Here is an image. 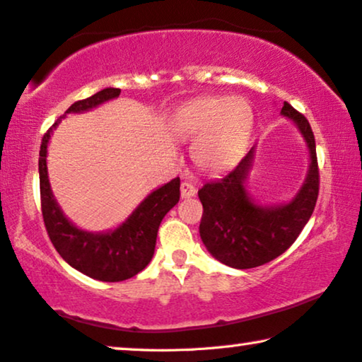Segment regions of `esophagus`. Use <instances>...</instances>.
Instances as JSON below:
<instances>
[{
    "instance_id": "34e87169",
    "label": "esophagus",
    "mask_w": 362,
    "mask_h": 362,
    "mask_svg": "<svg viewBox=\"0 0 362 362\" xmlns=\"http://www.w3.org/2000/svg\"><path fill=\"white\" fill-rule=\"evenodd\" d=\"M197 194L196 187H194L191 182H181V197L182 199H189V197H194Z\"/></svg>"
}]
</instances>
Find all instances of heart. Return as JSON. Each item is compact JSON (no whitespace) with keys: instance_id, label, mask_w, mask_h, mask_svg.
Listing matches in <instances>:
<instances>
[{"instance_id":"b5f03b06","label":"heart","mask_w":362,"mask_h":362,"mask_svg":"<svg viewBox=\"0 0 362 362\" xmlns=\"http://www.w3.org/2000/svg\"><path fill=\"white\" fill-rule=\"evenodd\" d=\"M252 126L254 113L247 100L225 95L189 100L171 121V131L177 139L194 141L191 158L207 175H218L238 162Z\"/></svg>"}]
</instances>
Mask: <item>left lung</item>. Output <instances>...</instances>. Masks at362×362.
Masks as SVG:
<instances>
[{"label": "left lung", "instance_id": "obj_1", "mask_svg": "<svg viewBox=\"0 0 362 362\" xmlns=\"http://www.w3.org/2000/svg\"><path fill=\"white\" fill-rule=\"evenodd\" d=\"M281 115L298 126L309 148V171L296 196L281 205H262L249 196L246 182L254 147L230 173L199 189L204 214L199 233L207 251L233 269H254L276 259L296 241L319 196L315 139L304 115L285 102Z\"/></svg>", "mask_w": 362, "mask_h": 362}]
</instances>
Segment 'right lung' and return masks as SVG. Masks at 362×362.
I'll return each mask as SVG.
<instances>
[{
  "mask_svg": "<svg viewBox=\"0 0 362 362\" xmlns=\"http://www.w3.org/2000/svg\"><path fill=\"white\" fill-rule=\"evenodd\" d=\"M115 87L103 88L95 95L72 103L66 113H84L108 100L119 97ZM64 116L42 139L38 175H40L42 215L54 249L72 269L100 281H123L137 275L148 265L155 252L158 226L163 216L180 200V177L155 189L137 205L124 223L105 233L84 231L66 218L49 187L47 148L52 132Z\"/></svg>",
  "mask_w": 362,
  "mask_h": 362,
  "instance_id": "1",
  "label": "right lung"
}]
</instances>
